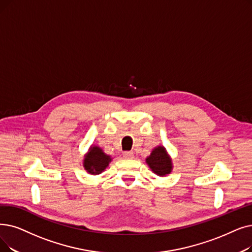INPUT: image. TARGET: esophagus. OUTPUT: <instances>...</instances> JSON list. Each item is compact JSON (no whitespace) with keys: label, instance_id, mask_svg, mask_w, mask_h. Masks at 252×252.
<instances>
[{"label":"esophagus","instance_id":"esophagus-1","mask_svg":"<svg viewBox=\"0 0 252 252\" xmlns=\"http://www.w3.org/2000/svg\"><path fill=\"white\" fill-rule=\"evenodd\" d=\"M124 158L126 159H130L134 158V153L132 151H125L124 152Z\"/></svg>","mask_w":252,"mask_h":252}]
</instances>
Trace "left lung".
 Returning <instances> with one entry per match:
<instances>
[{
    "label": "left lung",
    "instance_id": "1",
    "mask_svg": "<svg viewBox=\"0 0 252 252\" xmlns=\"http://www.w3.org/2000/svg\"><path fill=\"white\" fill-rule=\"evenodd\" d=\"M146 163L153 173L160 177L170 174L173 169L172 159L163 146H158L153 149L150 156L146 158Z\"/></svg>",
    "mask_w": 252,
    "mask_h": 252
}]
</instances>
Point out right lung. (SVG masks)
Listing matches in <instances>:
<instances>
[{"label":"right lung","instance_id":"1","mask_svg":"<svg viewBox=\"0 0 252 252\" xmlns=\"http://www.w3.org/2000/svg\"><path fill=\"white\" fill-rule=\"evenodd\" d=\"M111 160L110 156H107L102 148L92 146L84 157L83 167L90 174L99 175L109 166Z\"/></svg>","mask_w":252,"mask_h":252}]
</instances>
